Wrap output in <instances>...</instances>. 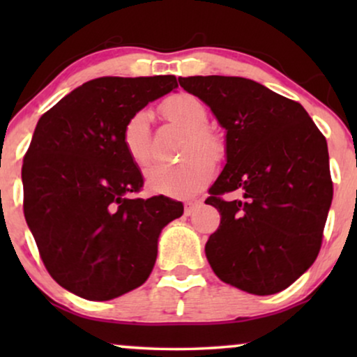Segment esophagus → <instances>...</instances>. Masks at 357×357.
<instances>
[{"mask_svg": "<svg viewBox=\"0 0 357 357\" xmlns=\"http://www.w3.org/2000/svg\"><path fill=\"white\" fill-rule=\"evenodd\" d=\"M199 206H202V202H190V203H187V206H185V214H187V216H192V214L197 211Z\"/></svg>", "mask_w": 357, "mask_h": 357, "instance_id": "obj_1", "label": "esophagus"}]
</instances>
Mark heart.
<instances>
[{
    "label": "heart",
    "mask_w": 357,
    "mask_h": 357,
    "mask_svg": "<svg viewBox=\"0 0 357 357\" xmlns=\"http://www.w3.org/2000/svg\"><path fill=\"white\" fill-rule=\"evenodd\" d=\"M162 112L167 120L188 131L183 149L187 158L175 165H151L146 170V185L153 193L188 198L211 178L214 162L209 155H218L221 144L216 136L204 130L208 112L197 97L190 94L170 96L164 100ZM149 112L138 110L125 121L121 131V143L126 154L138 165H143L149 158Z\"/></svg>",
    "instance_id": "b5f03b06"
}]
</instances>
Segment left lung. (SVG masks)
<instances>
[{
    "instance_id": "left-lung-1",
    "label": "left lung",
    "mask_w": 357,
    "mask_h": 357,
    "mask_svg": "<svg viewBox=\"0 0 357 357\" xmlns=\"http://www.w3.org/2000/svg\"><path fill=\"white\" fill-rule=\"evenodd\" d=\"M226 130L206 199L221 214L204 247L219 280L255 296L291 286L319 255L333 183L328 146L299 102L237 76L178 77ZM234 189L241 200L224 202Z\"/></svg>"
}]
</instances>
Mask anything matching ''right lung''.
I'll use <instances>...</instances> for the list:
<instances>
[{"label": "right lung", "mask_w": 357, "mask_h": 357, "mask_svg": "<svg viewBox=\"0 0 357 357\" xmlns=\"http://www.w3.org/2000/svg\"><path fill=\"white\" fill-rule=\"evenodd\" d=\"M175 76L97 77L38 120L24 155V216L43 265L61 287L110 301L148 280L162 229L183 214L143 187L121 143L125 121L177 87Z\"/></svg>", "instance_id": "1"}]
</instances>
